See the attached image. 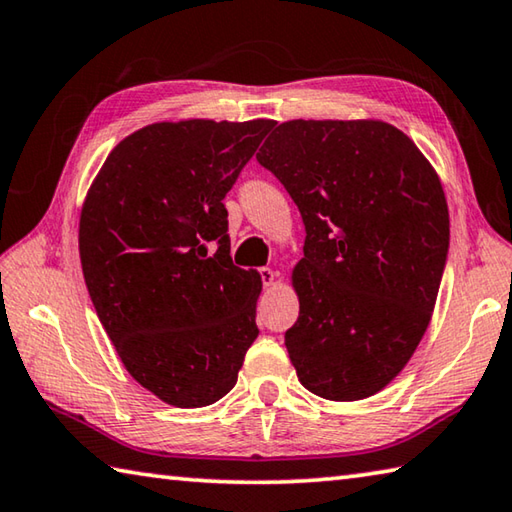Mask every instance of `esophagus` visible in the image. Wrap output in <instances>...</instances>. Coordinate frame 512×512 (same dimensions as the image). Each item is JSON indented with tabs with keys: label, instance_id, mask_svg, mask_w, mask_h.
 Instances as JSON below:
<instances>
[{
	"label": "esophagus",
	"instance_id": "34e87169",
	"mask_svg": "<svg viewBox=\"0 0 512 512\" xmlns=\"http://www.w3.org/2000/svg\"><path fill=\"white\" fill-rule=\"evenodd\" d=\"M258 274H261V279H263V285L265 288H270V285H274V281H276V274L274 270H270V267H263V270H258Z\"/></svg>",
	"mask_w": 512,
	"mask_h": 512
}]
</instances>
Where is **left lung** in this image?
Listing matches in <instances>:
<instances>
[{"mask_svg": "<svg viewBox=\"0 0 512 512\" xmlns=\"http://www.w3.org/2000/svg\"><path fill=\"white\" fill-rule=\"evenodd\" d=\"M306 224L285 348L299 382L351 402L405 369L441 288L450 213L432 164L384 121H285L261 152Z\"/></svg>", "mask_w": 512, "mask_h": 512, "instance_id": "1", "label": "left lung"}]
</instances>
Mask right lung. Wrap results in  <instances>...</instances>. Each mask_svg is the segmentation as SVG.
<instances>
[{
	"label": "right lung",
	"instance_id": "obj_1",
	"mask_svg": "<svg viewBox=\"0 0 512 512\" xmlns=\"http://www.w3.org/2000/svg\"><path fill=\"white\" fill-rule=\"evenodd\" d=\"M274 121L152 123L107 155L80 211L89 297L128 373L173 407L233 389L261 276L233 265L224 195Z\"/></svg>",
	"mask_w": 512,
	"mask_h": 512
}]
</instances>
